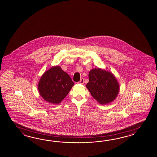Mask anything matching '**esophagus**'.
Returning <instances> with one entry per match:
<instances>
[{"label":"esophagus","mask_w":157,"mask_h":157,"mask_svg":"<svg viewBox=\"0 0 157 157\" xmlns=\"http://www.w3.org/2000/svg\"><path fill=\"white\" fill-rule=\"evenodd\" d=\"M83 82H84V80H83V78H81L80 80V81L78 82V83H81V84H83Z\"/></svg>","instance_id":"1"}]
</instances>
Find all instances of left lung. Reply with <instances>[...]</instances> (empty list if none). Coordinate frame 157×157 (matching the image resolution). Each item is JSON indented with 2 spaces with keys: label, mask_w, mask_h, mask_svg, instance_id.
Returning a JSON list of instances; mask_svg holds the SVG:
<instances>
[{
  "label": "left lung",
  "mask_w": 157,
  "mask_h": 157,
  "mask_svg": "<svg viewBox=\"0 0 157 157\" xmlns=\"http://www.w3.org/2000/svg\"><path fill=\"white\" fill-rule=\"evenodd\" d=\"M87 89L99 103L103 105L112 102L120 92V85L112 72L100 68H94L89 74Z\"/></svg>",
  "instance_id": "1"
}]
</instances>
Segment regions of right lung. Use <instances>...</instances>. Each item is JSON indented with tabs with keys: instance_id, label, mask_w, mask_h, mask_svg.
Masks as SVG:
<instances>
[{
	"instance_id": "1",
	"label": "right lung",
	"mask_w": 157,
	"mask_h": 157,
	"mask_svg": "<svg viewBox=\"0 0 157 157\" xmlns=\"http://www.w3.org/2000/svg\"><path fill=\"white\" fill-rule=\"evenodd\" d=\"M74 85L69 75L55 66L46 71L38 83V90L41 97L50 103H60Z\"/></svg>"
}]
</instances>
